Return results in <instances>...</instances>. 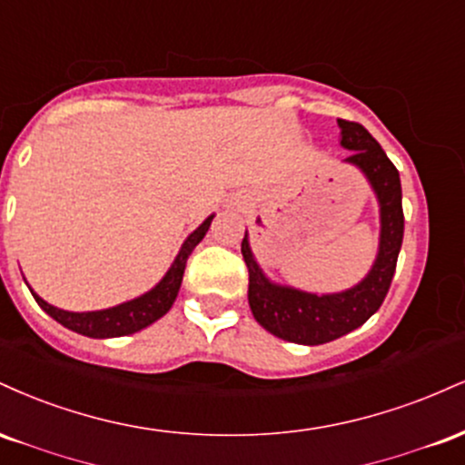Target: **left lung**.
Instances as JSON below:
<instances>
[{
	"label": "left lung",
	"mask_w": 465,
	"mask_h": 465,
	"mask_svg": "<svg viewBox=\"0 0 465 465\" xmlns=\"http://www.w3.org/2000/svg\"><path fill=\"white\" fill-rule=\"evenodd\" d=\"M339 126L341 143L351 151L345 162L359 165L381 201V251L370 275L345 292L311 295L295 288L271 284L251 255L247 233L240 244L249 269V306L255 322L277 339L291 343L322 345L365 323L385 302L402 247L404 212L398 168L359 122L339 120Z\"/></svg>",
	"instance_id": "8db88e82"
}]
</instances>
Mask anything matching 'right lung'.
<instances>
[{"mask_svg": "<svg viewBox=\"0 0 465 465\" xmlns=\"http://www.w3.org/2000/svg\"><path fill=\"white\" fill-rule=\"evenodd\" d=\"M212 218L214 216L207 218L199 229H194V232L190 233L188 240L183 242V247L179 251L177 260L170 266V271L165 273L163 280L159 282L151 292L137 297V300L120 303V306L115 308H106V311L67 312L61 311V308L50 306V303L41 300L36 292H32L30 288L32 297H35L36 303H39L52 319H56L58 323L65 325V328L74 330V332L78 334L92 336V339H111V336H124L137 332V330L146 328V325L157 322L159 317H163V314L170 311L174 300H177V292L181 280H183V271L185 264H188L190 253L207 233V229L212 225Z\"/></svg>", "mask_w": 465, "mask_h": 465, "instance_id": "add662e5", "label": "right lung"}]
</instances>
